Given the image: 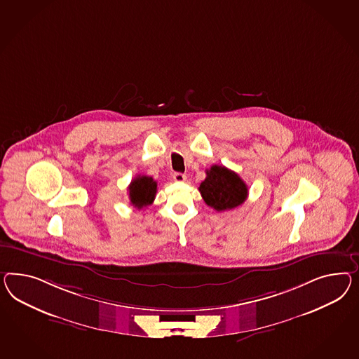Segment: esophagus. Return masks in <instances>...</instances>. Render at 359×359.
Wrapping results in <instances>:
<instances>
[{
    "label": "esophagus",
    "instance_id": "obj_1",
    "mask_svg": "<svg viewBox=\"0 0 359 359\" xmlns=\"http://www.w3.org/2000/svg\"><path fill=\"white\" fill-rule=\"evenodd\" d=\"M172 177H174L175 182H179V183H182V182H185V179H187V176L184 174H182V172H175L172 175Z\"/></svg>",
    "mask_w": 359,
    "mask_h": 359
}]
</instances>
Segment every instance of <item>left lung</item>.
<instances>
[{
	"label": "left lung",
	"instance_id": "8db88e82",
	"mask_svg": "<svg viewBox=\"0 0 359 359\" xmlns=\"http://www.w3.org/2000/svg\"><path fill=\"white\" fill-rule=\"evenodd\" d=\"M198 191L206 205L217 212L231 210L242 205L248 196V188L241 176L224 165H214L206 170V177Z\"/></svg>",
	"mask_w": 359,
	"mask_h": 359
}]
</instances>
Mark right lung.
Returning <instances> with one entry per match:
<instances>
[{
    "mask_svg": "<svg viewBox=\"0 0 359 359\" xmlns=\"http://www.w3.org/2000/svg\"><path fill=\"white\" fill-rule=\"evenodd\" d=\"M130 204L137 209H142L153 204L156 194V182L150 176L140 175L128 187Z\"/></svg>",
    "mask_w": 359,
    "mask_h": 359,
    "instance_id": "add662e5",
    "label": "right lung"
}]
</instances>
